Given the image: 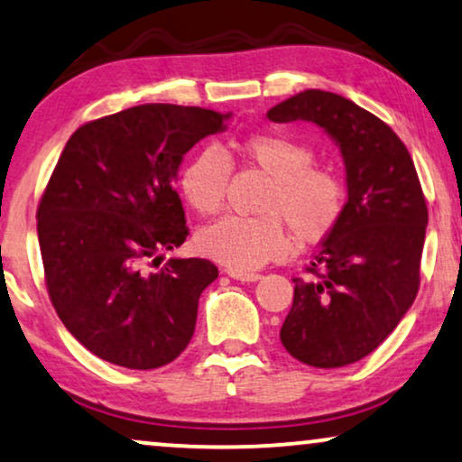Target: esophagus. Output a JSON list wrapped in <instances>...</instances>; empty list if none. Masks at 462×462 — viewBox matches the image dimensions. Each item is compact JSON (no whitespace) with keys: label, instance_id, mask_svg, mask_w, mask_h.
<instances>
[{"label":"esophagus","instance_id":"esophagus-1","mask_svg":"<svg viewBox=\"0 0 462 462\" xmlns=\"http://www.w3.org/2000/svg\"><path fill=\"white\" fill-rule=\"evenodd\" d=\"M228 276L240 282H257L259 278H262V274H255V272H234V270H228Z\"/></svg>","mask_w":462,"mask_h":462}]
</instances>
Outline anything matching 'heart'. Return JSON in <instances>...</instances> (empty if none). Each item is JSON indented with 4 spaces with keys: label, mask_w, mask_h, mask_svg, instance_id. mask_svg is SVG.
Returning <instances> with one entry per match:
<instances>
[{
    "label": "heart",
    "mask_w": 462,
    "mask_h": 462,
    "mask_svg": "<svg viewBox=\"0 0 462 462\" xmlns=\"http://www.w3.org/2000/svg\"><path fill=\"white\" fill-rule=\"evenodd\" d=\"M236 154L255 167L268 186L257 203V217H224L199 234L203 255L234 272H251L291 249L289 232L299 245L328 238L346 211V186L330 169L318 167L316 152L303 140L282 132L249 134ZM230 161L216 148H203L180 173V190L199 216L222 209L230 181Z\"/></svg>",
    "instance_id": "b5f03b06"
}]
</instances>
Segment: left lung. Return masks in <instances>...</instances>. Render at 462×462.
<instances>
[{"instance_id": "obj_1", "label": "left lung", "mask_w": 462, "mask_h": 462, "mask_svg": "<svg viewBox=\"0 0 462 462\" xmlns=\"http://www.w3.org/2000/svg\"><path fill=\"white\" fill-rule=\"evenodd\" d=\"M274 123L311 121L341 148L347 203L308 278H293L281 341L299 362L339 368L392 335L420 284L427 203L417 169L392 127L339 94L305 89L268 110Z\"/></svg>"}]
</instances>
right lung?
I'll use <instances>...</instances> for the list:
<instances>
[{"mask_svg": "<svg viewBox=\"0 0 462 462\" xmlns=\"http://www.w3.org/2000/svg\"><path fill=\"white\" fill-rule=\"evenodd\" d=\"M232 113L142 104L70 135L37 207L45 287L69 333L116 366L159 368L194 335L209 259H161L188 236L175 192L184 154Z\"/></svg>", "mask_w": 462, "mask_h": 462, "instance_id": "1", "label": "right lung"}]
</instances>
